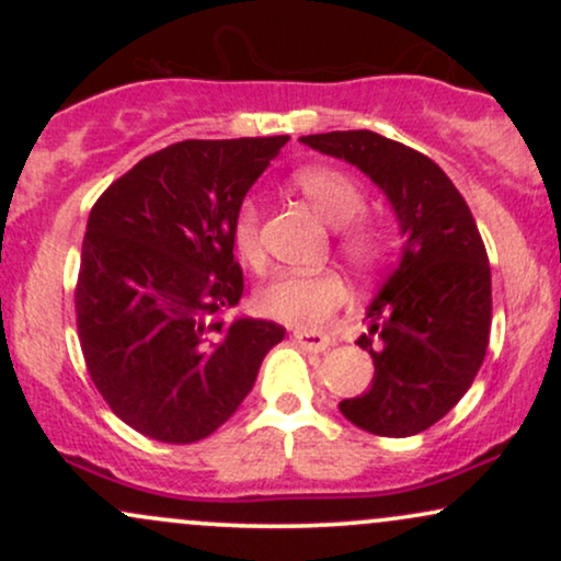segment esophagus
I'll use <instances>...</instances> for the list:
<instances>
[{
  "mask_svg": "<svg viewBox=\"0 0 561 561\" xmlns=\"http://www.w3.org/2000/svg\"><path fill=\"white\" fill-rule=\"evenodd\" d=\"M293 337H295V343L306 347V351H327V347L332 345L330 334L311 332V330H295Z\"/></svg>",
  "mask_w": 561,
  "mask_h": 561,
  "instance_id": "1",
  "label": "esophagus"
}]
</instances>
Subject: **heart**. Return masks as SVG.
Here are the masks:
<instances>
[{
  "mask_svg": "<svg viewBox=\"0 0 561 561\" xmlns=\"http://www.w3.org/2000/svg\"><path fill=\"white\" fill-rule=\"evenodd\" d=\"M295 184L317 214L332 227H347L366 210L364 190L337 169H306L295 176ZM231 242L248 266L259 268L266 261L261 237V208L244 199L231 224ZM343 253L356 266H375L385 259V240L377 231L353 227L343 234ZM347 300V287L334 272L321 274H282L255 295V308L266 319L300 330H317Z\"/></svg>",
  "mask_w": 561,
  "mask_h": 561,
  "instance_id": "1",
  "label": "heart"
}]
</instances>
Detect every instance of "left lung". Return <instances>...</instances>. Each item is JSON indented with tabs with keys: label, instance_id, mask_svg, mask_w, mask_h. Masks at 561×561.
Masks as SVG:
<instances>
[{
	"label": "left lung",
	"instance_id": "8db88e82",
	"mask_svg": "<svg viewBox=\"0 0 561 561\" xmlns=\"http://www.w3.org/2000/svg\"><path fill=\"white\" fill-rule=\"evenodd\" d=\"M300 141L362 169L388 195L405 237L358 337L375 362L371 388L340 401V411L371 435L424 433L474 382L491 337V263L472 210L435 160L382 134Z\"/></svg>",
	"mask_w": 561,
	"mask_h": 561
}]
</instances>
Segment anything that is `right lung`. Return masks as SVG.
I'll list each match as a JSON object with an SVG mask.
<instances>
[{
  "instance_id": "right-lung-1",
  "label": "right lung",
  "mask_w": 561,
  "mask_h": 561,
  "mask_svg": "<svg viewBox=\"0 0 561 561\" xmlns=\"http://www.w3.org/2000/svg\"><path fill=\"white\" fill-rule=\"evenodd\" d=\"M289 137L186 139L141 158L89 214L76 324L113 414L160 443H195L240 409L285 337L227 321L242 298L231 224Z\"/></svg>"
}]
</instances>
